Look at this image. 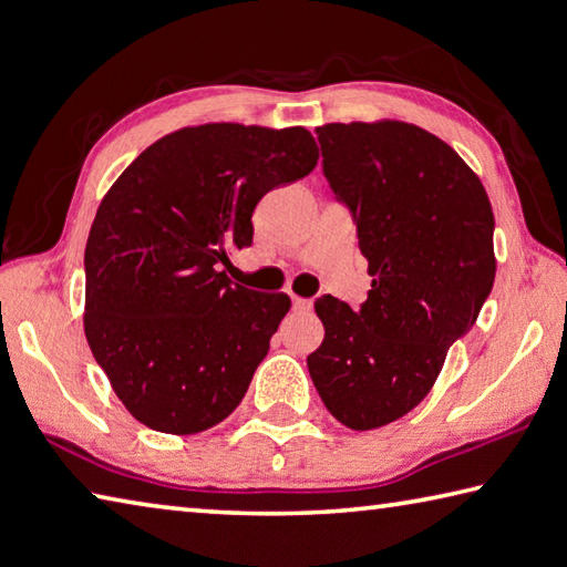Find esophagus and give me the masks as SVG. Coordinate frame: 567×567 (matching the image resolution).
<instances>
[{
  "mask_svg": "<svg viewBox=\"0 0 567 567\" xmlns=\"http://www.w3.org/2000/svg\"><path fill=\"white\" fill-rule=\"evenodd\" d=\"M291 308H293L296 313H308V311H311V308H313V303L308 301V298H298V296H293V298H291Z\"/></svg>",
  "mask_w": 567,
  "mask_h": 567,
  "instance_id": "34e87169",
  "label": "esophagus"
}]
</instances>
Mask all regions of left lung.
I'll list each match as a JSON object with an SVG mask.
<instances>
[{
  "mask_svg": "<svg viewBox=\"0 0 567 567\" xmlns=\"http://www.w3.org/2000/svg\"><path fill=\"white\" fill-rule=\"evenodd\" d=\"M323 175L358 227L372 288L358 311L320 296L308 372L328 412L365 432L400 420L476 323L496 276L494 212L472 167L422 127H316Z\"/></svg>",
  "mask_w": 567,
  "mask_h": 567,
  "instance_id": "1",
  "label": "left lung"
}]
</instances>
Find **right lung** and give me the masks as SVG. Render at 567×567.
Returning <instances> with one entry per match:
<instances>
[{
  "label": "right lung",
  "instance_id": "add662e5",
  "mask_svg": "<svg viewBox=\"0 0 567 567\" xmlns=\"http://www.w3.org/2000/svg\"><path fill=\"white\" fill-rule=\"evenodd\" d=\"M316 163L306 127L209 123L159 137L115 179L85 244L83 328L137 422L197 434L237 410L291 301L231 284L229 251L251 244L266 192Z\"/></svg>",
  "mask_w": 567,
  "mask_h": 567
}]
</instances>
